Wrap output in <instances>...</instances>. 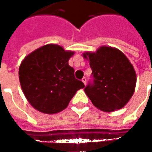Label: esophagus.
Masks as SVG:
<instances>
[{"label":"esophagus","instance_id":"obj_1","mask_svg":"<svg viewBox=\"0 0 152 152\" xmlns=\"http://www.w3.org/2000/svg\"><path fill=\"white\" fill-rule=\"evenodd\" d=\"M81 80H82V82L84 83L85 85H86V81H87V80H86V77H83Z\"/></svg>","mask_w":152,"mask_h":152}]
</instances>
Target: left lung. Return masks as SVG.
Segmentation results:
<instances>
[{"label": "left lung", "mask_w": 152, "mask_h": 152, "mask_svg": "<svg viewBox=\"0 0 152 152\" xmlns=\"http://www.w3.org/2000/svg\"><path fill=\"white\" fill-rule=\"evenodd\" d=\"M93 80L85 92L97 108L114 112L122 108L134 94L136 73L127 57L112 47L102 46L96 53H85Z\"/></svg>", "instance_id": "obj_1"}]
</instances>
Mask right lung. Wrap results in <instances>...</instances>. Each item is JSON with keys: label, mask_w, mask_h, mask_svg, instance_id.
I'll list each match as a JSON object with an SVG mask.
<instances>
[{"label": "right lung", "mask_w": 152, "mask_h": 152, "mask_svg": "<svg viewBox=\"0 0 152 152\" xmlns=\"http://www.w3.org/2000/svg\"><path fill=\"white\" fill-rule=\"evenodd\" d=\"M73 52L57 45H46L25 58L19 66V81L31 105L54 114L66 108L77 90L85 87L76 79L68 60Z\"/></svg>", "instance_id": "obj_1"}]
</instances>
